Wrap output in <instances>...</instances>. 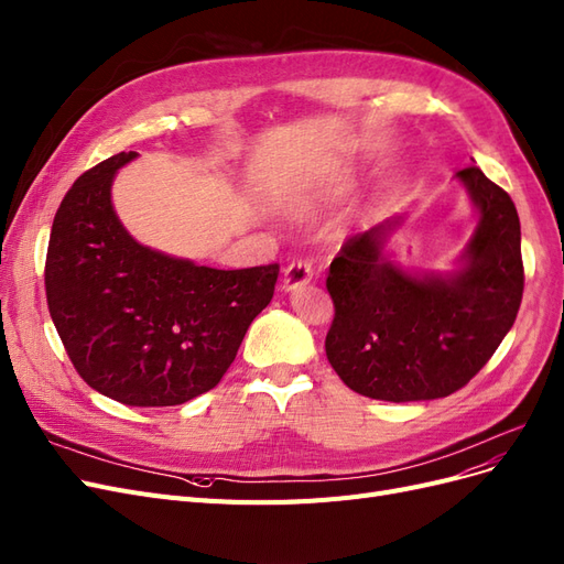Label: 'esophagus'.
Wrapping results in <instances>:
<instances>
[{
  "label": "esophagus",
  "mask_w": 564,
  "mask_h": 564,
  "mask_svg": "<svg viewBox=\"0 0 564 564\" xmlns=\"http://www.w3.org/2000/svg\"><path fill=\"white\" fill-rule=\"evenodd\" d=\"M314 279V267L308 260H293L288 264L285 274H283V288L285 290H293L300 288L304 283H308Z\"/></svg>",
  "instance_id": "1"
}]
</instances>
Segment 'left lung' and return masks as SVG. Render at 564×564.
Wrapping results in <instances>:
<instances>
[{"instance_id": "obj_1", "label": "left lung", "mask_w": 564, "mask_h": 564, "mask_svg": "<svg viewBox=\"0 0 564 564\" xmlns=\"http://www.w3.org/2000/svg\"><path fill=\"white\" fill-rule=\"evenodd\" d=\"M457 177L480 213L462 271L405 274L381 258L379 227L347 239L330 264L325 354L360 395L408 403L459 391L516 323L524 290L516 204L478 166Z\"/></svg>"}]
</instances>
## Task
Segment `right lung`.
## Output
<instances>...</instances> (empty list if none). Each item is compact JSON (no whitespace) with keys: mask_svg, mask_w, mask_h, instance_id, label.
<instances>
[{"mask_svg":"<svg viewBox=\"0 0 564 564\" xmlns=\"http://www.w3.org/2000/svg\"><path fill=\"white\" fill-rule=\"evenodd\" d=\"M131 159L100 161L61 202L44 267L48 314L90 389L129 408L183 405L220 384L274 297L279 264L198 267L133 241L110 202Z\"/></svg>","mask_w":564,"mask_h":564,"instance_id":"add662e5","label":"right lung"}]
</instances>
